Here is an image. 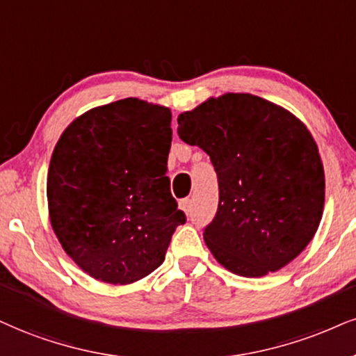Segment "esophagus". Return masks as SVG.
Instances as JSON below:
<instances>
[{
	"mask_svg": "<svg viewBox=\"0 0 356 356\" xmlns=\"http://www.w3.org/2000/svg\"><path fill=\"white\" fill-rule=\"evenodd\" d=\"M191 203H193V201H191L190 198L181 200V201H179V208H181L183 211H185L186 214H190V211H191Z\"/></svg>",
	"mask_w": 356,
	"mask_h": 356,
	"instance_id": "34e87169",
	"label": "esophagus"
}]
</instances>
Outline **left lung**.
I'll return each mask as SVG.
<instances>
[{
	"label": "left lung",
	"instance_id": "left-lung-1",
	"mask_svg": "<svg viewBox=\"0 0 356 356\" xmlns=\"http://www.w3.org/2000/svg\"><path fill=\"white\" fill-rule=\"evenodd\" d=\"M178 135L208 153L219 203L203 238L243 277L287 266L318 229L325 173L304 122L252 94L227 92L178 115Z\"/></svg>",
	"mask_w": 356,
	"mask_h": 356
}]
</instances>
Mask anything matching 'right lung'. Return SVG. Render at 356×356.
Segmentation results:
<instances>
[{
	"instance_id": "obj_1",
	"label": "right lung",
	"mask_w": 356,
	"mask_h": 356,
	"mask_svg": "<svg viewBox=\"0 0 356 356\" xmlns=\"http://www.w3.org/2000/svg\"><path fill=\"white\" fill-rule=\"evenodd\" d=\"M168 107L135 97L79 115L57 140L47 171L54 234L90 277L134 284L165 261L185 225L171 196Z\"/></svg>"
}]
</instances>
